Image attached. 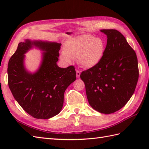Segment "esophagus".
Instances as JSON below:
<instances>
[{
	"label": "esophagus",
	"instance_id": "1",
	"mask_svg": "<svg viewBox=\"0 0 149 149\" xmlns=\"http://www.w3.org/2000/svg\"><path fill=\"white\" fill-rule=\"evenodd\" d=\"M80 74H81V72L78 70H76V76L77 78H79L80 77Z\"/></svg>",
	"mask_w": 149,
	"mask_h": 149
}]
</instances>
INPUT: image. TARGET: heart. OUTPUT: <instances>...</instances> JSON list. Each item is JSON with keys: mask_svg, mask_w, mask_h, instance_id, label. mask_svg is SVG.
I'll list each match as a JSON object with an SVG mask.
<instances>
[{"mask_svg": "<svg viewBox=\"0 0 149 149\" xmlns=\"http://www.w3.org/2000/svg\"><path fill=\"white\" fill-rule=\"evenodd\" d=\"M104 50V42L100 38L81 35L68 41L63 50L61 58L66 63H70L72 59H77L81 66L90 68L100 61Z\"/></svg>", "mask_w": 149, "mask_h": 149, "instance_id": "heart-1", "label": "heart"}]
</instances>
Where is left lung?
I'll list each match as a JSON object with an SVG mask.
<instances>
[{
    "label": "left lung",
    "instance_id": "left-lung-1",
    "mask_svg": "<svg viewBox=\"0 0 149 149\" xmlns=\"http://www.w3.org/2000/svg\"><path fill=\"white\" fill-rule=\"evenodd\" d=\"M107 40L102 59L81 72L90 105L111 114L124 106L133 95L139 77L138 59L125 38L115 29H102Z\"/></svg>",
    "mask_w": 149,
    "mask_h": 149
}]
</instances>
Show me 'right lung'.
<instances>
[{
	"mask_svg": "<svg viewBox=\"0 0 149 149\" xmlns=\"http://www.w3.org/2000/svg\"><path fill=\"white\" fill-rule=\"evenodd\" d=\"M33 45L42 49L43 59L34 74L23 65L24 54ZM61 43L26 40L18 43L9 61L8 86L15 100L25 111L38 119H48L59 113L64 102V93L75 81L74 66L60 68L57 65Z\"/></svg>",
	"mask_w": 149,
	"mask_h": 149,
	"instance_id": "obj_1",
	"label": "right lung"
}]
</instances>
